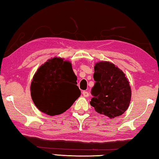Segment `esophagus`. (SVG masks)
<instances>
[{
  "mask_svg": "<svg viewBox=\"0 0 159 159\" xmlns=\"http://www.w3.org/2000/svg\"><path fill=\"white\" fill-rule=\"evenodd\" d=\"M82 95H83L84 97H89V93L87 91H83L82 92Z\"/></svg>",
  "mask_w": 159,
  "mask_h": 159,
  "instance_id": "1",
  "label": "esophagus"
}]
</instances>
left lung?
<instances>
[{
  "instance_id": "obj_1",
  "label": "left lung",
  "mask_w": 159,
  "mask_h": 159,
  "mask_svg": "<svg viewBox=\"0 0 159 159\" xmlns=\"http://www.w3.org/2000/svg\"><path fill=\"white\" fill-rule=\"evenodd\" d=\"M92 89L94 97L89 102L96 112L114 118L123 115L131 100L130 82L120 69L110 61H99L95 65Z\"/></svg>"
}]
</instances>
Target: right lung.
<instances>
[{
  "mask_svg": "<svg viewBox=\"0 0 159 159\" xmlns=\"http://www.w3.org/2000/svg\"><path fill=\"white\" fill-rule=\"evenodd\" d=\"M54 57L39 66L31 83V95L36 107L54 116L68 110L81 95L72 64Z\"/></svg>",
  "mask_w": 159,
  "mask_h": 159,
  "instance_id": "right-lung-1",
  "label": "right lung"
}]
</instances>
